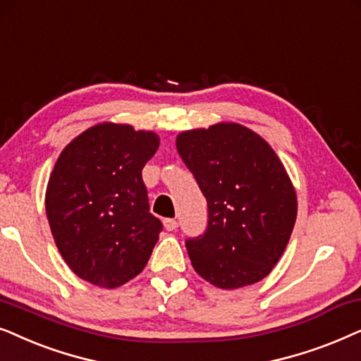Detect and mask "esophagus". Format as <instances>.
Instances as JSON below:
<instances>
[{"label": "esophagus", "instance_id": "1", "mask_svg": "<svg viewBox=\"0 0 361 361\" xmlns=\"http://www.w3.org/2000/svg\"><path fill=\"white\" fill-rule=\"evenodd\" d=\"M163 226H165L166 231H175L178 228V221L168 218V219L163 221Z\"/></svg>", "mask_w": 361, "mask_h": 361}]
</instances>
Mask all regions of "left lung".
Masks as SVG:
<instances>
[{
	"mask_svg": "<svg viewBox=\"0 0 361 361\" xmlns=\"http://www.w3.org/2000/svg\"><path fill=\"white\" fill-rule=\"evenodd\" d=\"M208 203V228L188 239L195 271L224 290L256 284L284 254L297 195L272 147L251 128L219 122L176 137Z\"/></svg>",
	"mask_w": 361,
	"mask_h": 361,
	"instance_id": "8db88e82",
	"label": "left lung"
}]
</instances>
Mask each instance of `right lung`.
Returning a JSON list of instances; mask_svg holds the SVG:
<instances>
[{
	"mask_svg": "<svg viewBox=\"0 0 361 361\" xmlns=\"http://www.w3.org/2000/svg\"><path fill=\"white\" fill-rule=\"evenodd\" d=\"M160 138L132 125L104 122L75 137L57 158L46 190L52 238L71 271L115 289L147 266L161 221L142 180Z\"/></svg>",
	"mask_w": 361,
	"mask_h": 361,
	"instance_id": "right-lung-1",
	"label": "right lung"
}]
</instances>
